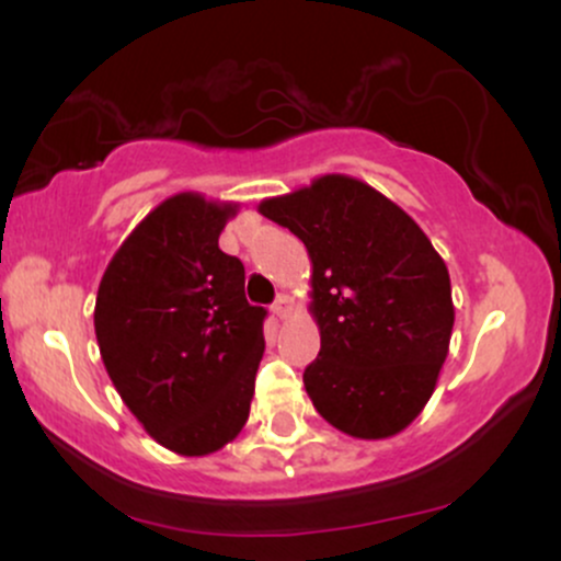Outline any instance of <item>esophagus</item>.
<instances>
[{
	"instance_id": "esophagus-1",
	"label": "esophagus",
	"mask_w": 561,
	"mask_h": 561,
	"mask_svg": "<svg viewBox=\"0 0 561 561\" xmlns=\"http://www.w3.org/2000/svg\"><path fill=\"white\" fill-rule=\"evenodd\" d=\"M272 311H274V317L287 319L289 313H293V298H289V295H279V298H276V302L272 306Z\"/></svg>"
}]
</instances>
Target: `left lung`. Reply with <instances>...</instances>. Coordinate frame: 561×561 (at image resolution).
I'll use <instances>...</instances> for the list:
<instances>
[{
  "mask_svg": "<svg viewBox=\"0 0 561 561\" xmlns=\"http://www.w3.org/2000/svg\"><path fill=\"white\" fill-rule=\"evenodd\" d=\"M259 214L300 237L311 259L321 351L308 398L358 440L403 433L435 392L454 330L446 261L403 208L362 179L324 173L266 197Z\"/></svg>",
  "mask_w": 561,
  "mask_h": 561,
  "instance_id": "1",
  "label": "left lung"
}]
</instances>
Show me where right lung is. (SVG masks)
Returning a JSON list of instances; mask_svg holds the SVG:
<instances>
[{"instance_id":"1","label":"right lung","mask_w":561,"mask_h":561,"mask_svg":"<svg viewBox=\"0 0 561 561\" xmlns=\"http://www.w3.org/2000/svg\"><path fill=\"white\" fill-rule=\"evenodd\" d=\"M240 203L179 192L152 208L102 274L94 332L137 422L182 456L242 433L263 358L266 311L244 298V266L218 248Z\"/></svg>"}]
</instances>
